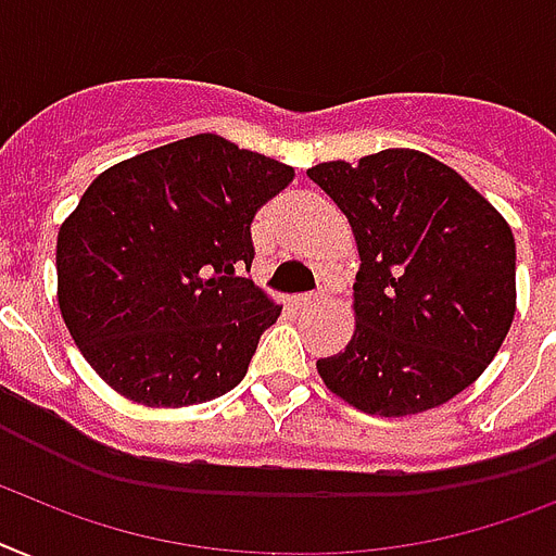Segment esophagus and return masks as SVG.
Wrapping results in <instances>:
<instances>
[{"instance_id": "obj_1", "label": "esophagus", "mask_w": 556, "mask_h": 556, "mask_svg": "<svg viewBox=\"0 0 556 556\" xmlns=\"http://www.w3.org/2000/svg\"><path fill=\"white\" fill-rule=\"evenodd\" d=\"M325 300H328V288H319L317 293H305V296H300L296 305H300V308H317Z\"/></svg>"}]
</instances>
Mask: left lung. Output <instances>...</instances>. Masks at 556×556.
I'll list each match as a JSON object with an SVG mask.
<instances>
[{
    "label": "left lung",
    "instance_id": "8db88e82",
    "mask_svg": "<svg viewBox=\"0 0 556 556\" xmlns=\"http://www.w3.org/2000/svg\"><path fill=\"white\" fill-rule=\"evenodd\" d=\"M359 251L356 331L317 359L333 394L365 414L408 417L466 391L517 308V248L500 211L454 168L408 148L308 168Z\"/></svg>",
    "mask_w": 556,
    "mask_h": 556
}]
</instances>
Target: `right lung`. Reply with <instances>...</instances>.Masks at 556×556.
I'll list each match as a JSON object with an SVG mask.
<instances>
[{"mask_svg": "<svg viewBox=\"0 0 556 556\" xmlns=\"http://www.w3.org/2000/svg\"><path fill=\"white\" fill-rule=\"evenodd\" d=\"M291 165L197 134L99 174L56 239L59 311L134 403L182 408L242 382L279 305L245 277L256 211Z\"/></svg>", "mask_w": 556, "mask_h": 556, "instance_id": "1", "label": "right lung"}]
</instances>
